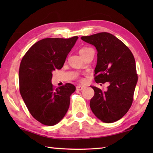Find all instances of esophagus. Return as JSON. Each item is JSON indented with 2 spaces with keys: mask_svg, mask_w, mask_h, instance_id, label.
Segmentation results:
<instances>
[{
  "mask_svg": "<svg viewBox=\"0 0 153 153\" xmlns=\"http://www.w3.org/2000/svg\"><path fill=\"white\" fill-rule=\"evenodd\" d=\"M85 88V86H81V85H78V86H76V90H82L83 89Z\"/></svg>",
  "mask_w": 153,
  "mask_h": 153,
  "instance_id": "esophagus-1",
  "label": "esophagus"
}]
</instances>
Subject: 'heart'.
I'll list each match as a JSON object with an SVG mask.
<instances>
[{"mask_svg": "<svg viewBox=\"0 0 153 153\" xmlns=\"http://www.w3.org/2000/svg\"><path fill=\"white\" fill-rule=\"evenodd\" d=\"M90 49H92V48H90V47H86H86H83L79 50V54L81 55L82 56H83L85 55V54L87 53L88 51H90Z\"/></svg>", "mask_w": 153, "mask_h": 153, "instance_id": "heart-1", "label": "heart"}]
</instances>
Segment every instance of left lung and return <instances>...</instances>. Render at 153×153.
Returning a JSON list of instances; mask_svg holds the SVG:
<instances>
[{
	"label": "left lung",
	"mask_w": 153,
	"mask_h": 153,
	"mask_svg": "<svg viewBox=\"0 0 153 153\" xmlns=\"http://www.w3.org/2000/svg\"><path fill=\"white\" fill-rule=\"evenodd\" d=\"M81 39L94 45L98 52L95 82L110 84L105 92L92 86L94 95L90 108L103 122H115L126 115L134 100L138 74L133 54L123 42L107 32L82 36Z\"/></svg>",
	"instance_id": "1"
}]
</instances>
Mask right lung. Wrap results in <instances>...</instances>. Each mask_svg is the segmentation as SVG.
I'll return each mask as SVG.
<instances>
[{"mask_svg":"<svg viewBox=\"0 0 153 153\" xmlns=\"http://www.w3.org/2000/svg\"><path fill=\"white\" fill-rule=\"evenodd\" d=\"M78 37L48 38L36 42L23 56L19 71V91L28 111L45 126H54L65 115L74 85L59 88L51 84L53 72L63 66Z\"/></svg>","mask_w":153,"mask_h":153,"instance_id":"right-lung-1","label":"right lung"}]
</instances>
